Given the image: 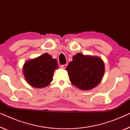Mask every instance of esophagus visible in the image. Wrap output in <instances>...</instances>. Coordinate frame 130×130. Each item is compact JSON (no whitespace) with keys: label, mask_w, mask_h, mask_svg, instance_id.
Here are the masks:
<instances>
[{"label":"esophagus","mask_w":130,"mask_h":130,"mask_svg":"<svg viewBox=\"0 0 130 130\" xmlns=\"http://www.w3.org/2000/svg\"><path fill=\"white\" fill-rule=\"evenodd\" d=\"M67 66V64H63V65H61V67H62V68H63V69H66V68Z\"/></svg>","instance_id":"esophagus-1"}]
</instances>
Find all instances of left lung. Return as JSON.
<instances>
[{"mask_svg":"<svg viewBox=\"0 0 130 130\" xmlns=\"http://www.w3.org/2000/svg\"><path fill=\"white\" fill-rule=\"evenodd\" d=\"M66 69L74 86L80 90H89L95 88L102 81L105 64L99 57L77 53Z\"/></svg>","mask_w":130,"mask_h":130,"instance_id":"left-lung-1","label":"left lung"}]
</instances>
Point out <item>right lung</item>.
Returning a JSON list of instances; mask_svg holds the SVG:
<instances>
[{
    "label": "right lung",
    "mask_w": 130,
    "mask_h": 130,
    "mask_svg": "<svg viewBox=\"0 0 130 130\" xmlns=\"http://www.w3.org/2000/svg\"><path fill=\"white\" fill-rule=\"evenodd\" d=\"M58 68L56 59L44 53L38 57L25 62L22 72L28 84L36 88L48 86L53 80V74Z\"/></svg>",
    "instance_id": "right-lung-1"
}]
</instances>
